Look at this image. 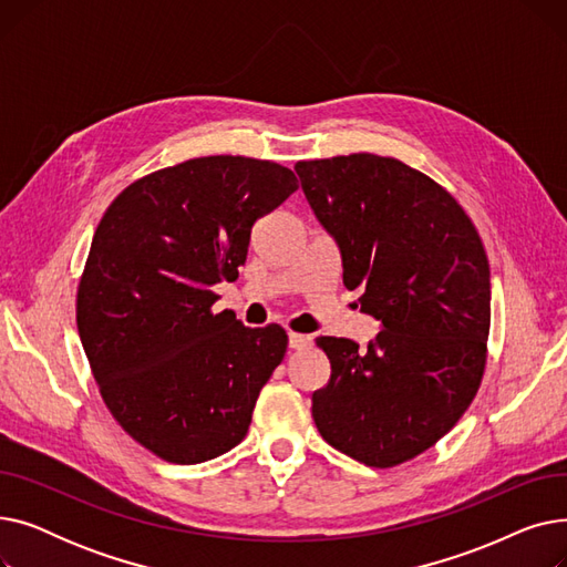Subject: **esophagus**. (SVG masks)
Wrapping results in <instances>:
<instances>
[{
  "instance_id": "esophagus-1",
  "label": "esophagus",
  "mask_w": 567,
  "mask_h": 567,
  "mask_svg": "<svg viewBox=\"0 0 567 567\" xmlns=\"http://www.w3.org/2000/svg\"><path fill=\"white\" fill-rule=\"evenodd\" d=\"M312 344V338L310 336H303V333H289V347L291 349H306Z\"/></svg>"
}]
</instances>
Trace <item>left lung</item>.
I'll list each match as a JSON object with an SVG mask.
<instances>
[{"mask_svg": "<svg viewBox=\"0 0 567 567\" xmlns=\"http://www.w3.org/2000/svg\"><path fill=\"white\" fill-rule=\"evenodd\" d=\"M342 252L344 287L383 331L368 351L319 338L331 379L312 419L336 451L374 468L419 457L478 393L492 321L489 261L462 204L393 156L349 154L293 165Z\"/></svg>", "mask_w": 567, "mask_h": 567, "instance_id": "1", "label": "left lung"}]
</instances>
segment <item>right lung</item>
Returning <instances> with one entry per match:
<instances>
[{
  "instance_id": "1",
  "label": "right lung",
  "mask_w": 567,
  "mask_h": 567,
  "mask_svg": "<svg viewBox=\"0 0 567 567\" xmlns=\"http://www.w3.org/2000/svg\"><path fill=\"white\" fill-rule=\"evenodd\" d=\"M299 178L274 161L202 156L144 174L103 214L75 321L112 419L142 449L199 464L241 443L287 351L282 326L214 312L246 264L250 229Z\"/></svg>"
}]
</instances>
